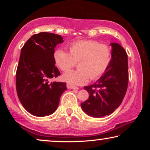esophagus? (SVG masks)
<instances>
[{
	"label": "esophagus",
	"instance_id": "esophagus-1",
	"mask_svg": "<svg viewBox=\"0 0 150 150\" xmlns=\"http://www.w3.org/2000/svg\"><path fill=\"white\" fill-rule=\"evenodd\" d=\"M67 87L69 89H79V87H75V86L71 85L69 84H67Z\"/></svg>",
	"mask_w": 150,
	"mask_h": 150
}]
</instances>
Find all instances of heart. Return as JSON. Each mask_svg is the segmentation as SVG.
Returning <instances> with one entry per match:
<instances>
[{"label": "heart", "mask_w": 150, "mask_h": 150, "mask_svg": "<svg viewBox=\"0 0 150 150\" xmlns=\"http://www.w3.org/2000/svg\"><path fill=\"white\" fill-rule=\"evenodd\" d=\"M69 52L57 49L53 54L56 66L61 71L71 69L79 61L77 70L68 71L62 76L63 81L71 85L87 83L90 78L99 79L104 75L112 60V49L109 45L96 40H79L69 45Z\"/></svg>", "instance_id": "b5f03b06"}]
</instances>
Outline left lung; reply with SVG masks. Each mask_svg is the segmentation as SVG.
Returning a JSON list of instances; mask_svg holds the SVG:
<instances>
[{"label":"left lung","instance_id":"left-lung-1","mask_svg":"<svg viewBox=\"0 0 150 150\" xmlns=\"http://www.w3.org/2000/svg\"><path fill=\"white\" fill-rule=\"evenodd\" d=\"M110 45L112 60L107 71L93 85L84 87L89 96L81 103V107L93 117H102L113 112L122 102L128 88V55L117 43Z\"/></svg>","mask_w":150,"mask_h":150}]
</instances>
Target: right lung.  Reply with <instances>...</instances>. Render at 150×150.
<instances>
[{
	"mask_svg": "<svg viewBox=\"0 0 150 150\" xmlns=\"http://www.w3.org/2000/svg\"><path fill=\"white\" fill-rule=\"evenodd\" d=\"M62 42L59 35L42 32L30 37L22 47L16 71V91L22 106L33 115L53 113L67 89L65 83L48 82L61 74L53 54L57 45Z\"/></svg>",
	"mask_w": 150,
	"mask_h": 150,
	"instance_id": "obj_1",
	"label": "right lung"
}]
</instances>
